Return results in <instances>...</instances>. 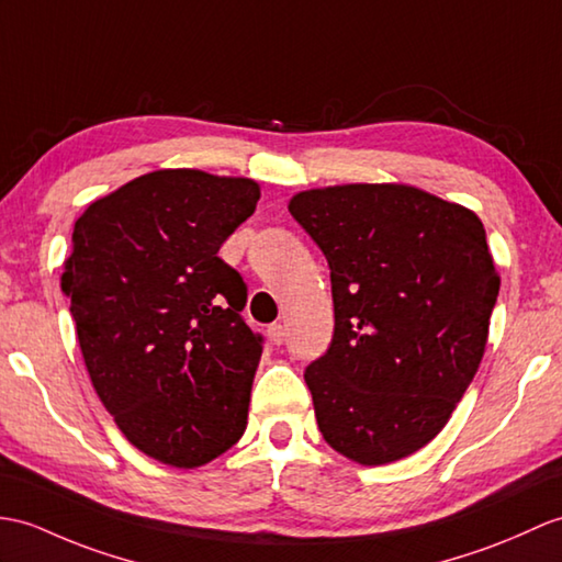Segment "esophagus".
Listing matches in <instances>:
<instances>
[{
	"label": "esophagus",
	"mask_w": 562,
	"mask_h": 562,
	"mask_svg": "<svg viewBox=\"0 0 562 562\" xmlns=\"http://www.w3.org/2000/svg\"><path fill=\"white\" fill-rule=\"evenodd\" d=\"M268 337H270V342H272V345H282V340H284V328H282V323H272V325H268Z\"/></svg>",
	"instance_id": "obj_1"
}]
</instances>
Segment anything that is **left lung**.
Instances as JSON below:
<instances>
[{"label":"left lung","instance_id":"obj_1","mask_svg":"<svg viewBox=\"0 0 562 562\" xmlns=\"http://www.w3.org/2000/svg\"><path fill=\"white\" fill-rule=\"evenodd\" d=\"M328 258L335 333L304 381L325 442L381 467L434 440L484 357L501 276L474 211L407 184L299 191Z\"/></svg>","mask_w":562,"mask_h":562}]
</instances>
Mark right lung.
<instances>
[{"label": "right lung", "mask_w": 562, "mask_h": 562, "mask_svg": "<svg viewBox=\"0 0 562 562\" xmlns=\"http://www.w3.org/2000/svg\"><path fill=\"white\" fill-rule=\"evenodd\" d=\"M258 199L254 179L158 169L74 225L61 292L88 375L126 440L162 464L203 467L244 436L263 337L217 251Z\"/></svg>", "instance_id": "right-lung-1"}]
</instances>
